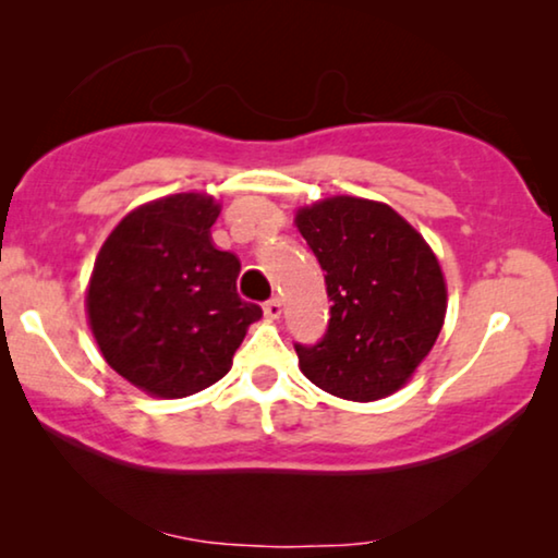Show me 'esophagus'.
I'll return each instance as SVG.
<instances>
[{"label":"esophagus","instance_id":"obj_1","mask_svg":"<svg viewBox=\"0 0 558 558\" xmlns=\"http://www.w3.org/2000/svg\"><path fill=\"white\" fill-rule=\"evenodd\" d=\"M264 315L269 319H279V315H281V300H279V296H271V300L264 302Z\"/></svg>","mask_w":558,"mask_h":558}]
</instances>
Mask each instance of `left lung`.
<instances>
[{
	"label": "left lung",
	"mask_w": 558,
	"mask_h": 558,
	"mask_svg": "<svg viewBox=\"0 0 558 558\" xmlns=\"http://www.w3.org/2000/svg\"><path fill=\"white\" fill-rule=\"evenodd\" d=\"M296 228L325 269L330 319L300 368L323 391L378 401L429 355L447 312L434 251L386 203L335 195L296 210Z\"/></svg>",
	"instance_id": "1"
}]
</instances>
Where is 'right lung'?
I'll return each instance as SVG.
<instances>
[{
    "label": "right lung",
    "instance_id": "1",
    "mask_svg": "<svg viewBox=\"0 0 558 558\" xmlns=\"http://www.w3.org/2000/svg\"><path fill=\"white\" fill-rule=\"evenodd\" d=\"M210 195L159 197L129 213L98 251L86 294L106 363L159 399H182L231 371L258 304L235 292L241 262L210 239Z\"/></svg>",
    "mask_w": 558,
    "mask_h": 558
}]
</instances>
